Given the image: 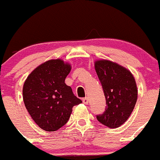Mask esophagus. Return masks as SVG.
Segmentation results:
<instances>
[{
    "instance_id": "obj_1",
    "label": "esophagus",
    "mask_w": 160,
    "mask_h": 160,
    "mask_svg": "<svg viewBox=\"0 0 160 160\" xmlns=\"http://www.w3.org/2000/svg\"><path fill=\"white\" fill-rule=\"evenodd\" d=\"M82 101H83V104H88V98H83V99H82Z\"/></svg>"
}]
</instances>
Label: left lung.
Returning a JSON list of instances; mask_svg holds the SVG:
<instances>
[{
  "label": "left lung",
  "instance_id": "left-lung-1",
  "mask_svg": "<svg viewBox=\"0 0 160 160\" xmlns=\"http://www.w3.org/2000/svg\"><path fill=\"white\" fill-rule=\"evenodd\" d=\"M95 69L106 98V110L97 120L111 129L125 123L132 114L137 99L135 78L125 67L108 60H97Z\"/></svg>",
  "mask_w": 160,
  "mask_h": 160
}]
</instances>
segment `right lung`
<instances>
[{
	"mask_svg": "<svg viewBox=\"0 0 160 160\" xmlns=\"http://www.w3.org/2000/svg\"><path fill=\"white\" fill-rule=\"evenodd\" d=\"M71 65L62 59H52L41 64L26 79L23 87L25 107L34 122L47 132L65 125L72 107L81 103L65 80Z\"/></svg>",
	"mask_w": 160,
	"mask_h": 160,
	"instance_id": "1",
	"label": "right lung"
}]
</instances>
